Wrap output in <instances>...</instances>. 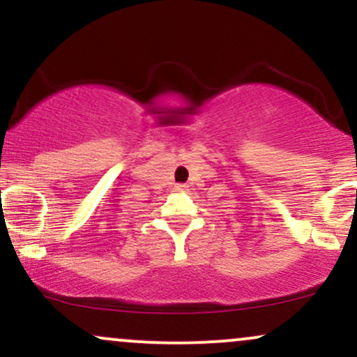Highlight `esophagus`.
I'll return each mask as SVG.
<instances>
[{
    "label": "esophagus",
    "instance_id": "1",
    "mask_svg": "<svg viewBox=\"0 0 357 357\" xmlns=\"http://www.w3.org/2000/svg\"><path fill=\"white\" fill-rule=\"evenodd\" d=\"M174 191L176 192H184V191H188V186H186V184H176Z\"/></svg>",
    "mask_w": 357,
    "mask_h": 357
}]
</instances>
